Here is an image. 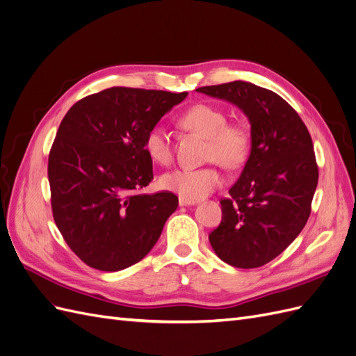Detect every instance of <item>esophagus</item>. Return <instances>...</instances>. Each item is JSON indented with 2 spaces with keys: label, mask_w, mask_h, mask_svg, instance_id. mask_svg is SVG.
Listing matches in <instances>:
<instances>
[{
  "label": "esophagus",
  "mask_w": 356,
  "mask_h": 356,
  "mask_svg": "<svg viewBox=\"0 0 356 356\" xmlns=\"http://www.w3.org/2000/svg\"><path fill=\"white\" fill-rule=\"evenodd\" d=\"M196 200H187V199H182L179 197V207H191V204H196Z\"/></svg>",
  "instance_id": "1"
}]
</instances>
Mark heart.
Wrapping results in <instances>:
<instances>
[{
  "mask_svg": "<svg viewBox=\"0 0 356 356\" xmlns=\"http://www.w3.org/2000/svg\"><path fill=\"white\" fill-rule=\"evenodd\" d=\"M181 124L188 131L208 139L207 157L224 168H238L246 160L251 148V135L243 123H229L227 114L218 106L197 104L181 117ZM147 154L159 165L172 161V145L161 126L149 129L145 136ZM222 181L213 166L199 169H175L160 177L159 184L165 191L175 193L187 200H197L209 195Z\"/></svg>",
  "mask_w": 356,
  "mask_h": 356,
  "instance_id": "heart-1",
  "label": "heart"
}]
</instances>
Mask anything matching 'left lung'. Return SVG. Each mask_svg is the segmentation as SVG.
I'll return each mask as SVG.
<instances>
[{"instance_id":"8db88e82","label":"left lung","mask_w":356,"mask_h":356,"mask_svg":"<svg viewBox=\"0 0 356 356\" xmlns=\"http://www.w3.org/2000/svg\"><path fill=\"white\" fill-rule=\"evenodd\" d=\"M248 117L251 152L221 200L222 218L209 242L224 263L255 268L272 261L303 230L318 186L314 144L303 120L281 96L246 81L196 89Z\"/></svg>"}]
</instances>
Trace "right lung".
<instances>
[{
	"instance_id": "add662e5",
	"label": "right lung",
	"mask_w": 356,
	"mask_h": 356,
	"mask_svg": "<svg viewBox=\"0 0 356 356\" xmlns=\"http://www.w3.org/2000/svg\"><path fill=\"white\" fill-rule=\"evenodd\" d=\"M187 95L110 88L86 96L63 117L49 154L51 211L88 266L118 272L141 261L177 211L174 193L135 191L153 179L148 131Z\"/></svg>"
}]
</instances>
